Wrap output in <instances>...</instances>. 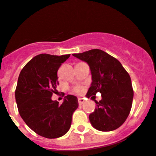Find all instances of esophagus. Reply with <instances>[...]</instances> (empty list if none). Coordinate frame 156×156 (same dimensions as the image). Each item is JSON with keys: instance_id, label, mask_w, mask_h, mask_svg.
Here are the masks:
<instances>
[{"instance_id": "1", "label": "esophagus", "mask_w": 156, "mask_h": 156, "mask_svg": "<svg viewBox=\"0 0 156 156\" xmlns=\"http://www.w3.org/2000/svg\"><path fill=\"white\" fill-rule=\"evenodd\" d=\"M78 102H79V105H83L84 102H85V99H83V98H79L78 99Z\"/></svg>"}]
</instances>
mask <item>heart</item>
<instances>
[{"instance_id":"obj_1","label":"heart","mask_w":156,"mask_h":156,"mask_svg":"<svg viewBox=\"0 0 156 156\" xmlns=\"http://www.w3.org/2000/svg\"><path fill=\"white\" fill-rule=\"evenodd\" d=\"M82 90H83V87H74V88H73L72 91L73 93H77V94H80V93L82 92Z\"/></svg>"}]
</instances>
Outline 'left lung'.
Returning a JSON list of instances; mask_svg holds the SVG:
<instances>
[{"mask_svg": "<svg viewBox=\"0 0 156 156\" xmlns=\"http://www.w3.org/2000/svg\"><path fill=\"white\" fill-rule=\"evenodd\" d=\"M73 57L89 65L92 83L87 97L93 98L97 93L101 99L89 115L94 128L112 131L119 128L130 114L133 98L130 76L118 59L100 49H91Z\"/></svg>", "mask_w": 156, "mask_h": 156, "instance_id": "obj_1", "label": "left lung"}]
</instances>
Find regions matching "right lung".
<instances>
[{
	"mask_svg": "<svg viewBox=\"0 0 156 156\" xmlns=\"http://www.w3.org/2000/svg\"><path fill=\"white\" fill-rule=\"evenodd\" d=\"M70 55H37L23 68L17 80L15 99L20 116L34 132L47 139L61 137L69 131L79 106L73 95L65 97L61 105L51 100L59 85L57 71Z\"/></svg>",
	"mask_w": 156,
	"mask_h": 156,
	"instance_id": "obj_1",
	"label": "right lung"
}]
</instances>
